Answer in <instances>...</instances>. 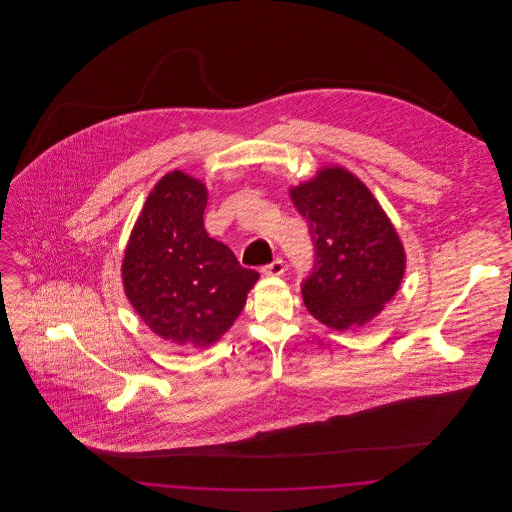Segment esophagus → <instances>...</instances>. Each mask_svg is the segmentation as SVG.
<instances>
[{
  "instance_id": "1",
  "label": "esophagus",
  "mask_w": 512,
  "mask_h": 512,
  "mask_svg": "<svg viewBox=\"0 0 512 512\" xmlns=\"http://www.w3.org/2000/svg\"><path fill=\"white\" fill-rule=\"evenodd\" d=\"M284 270H286V267H284L282 259H276L270 265H265V267L261 268V272L265 276H280V274H284Z\"/></svg>"
}]
</instances>
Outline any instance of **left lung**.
<instances>
[{
	"mask_svg": "<svg viewBox=\"0 0 512 512\" xmlns=\"http://www.w3.org/2000/svg\"><path fill=\"white\" fill-rule=\"evenodd\" d=\"M309 222L315 265L301 284L313 317L334 330L361 328L399 290L403 244L365 184L343 167H324L290 190Z\"/></svg>",
	"mask_w": 512,
	"mask_h": 512,
	"instance_id": "obj_1",
	"label": "left lung"
}]
</instances>
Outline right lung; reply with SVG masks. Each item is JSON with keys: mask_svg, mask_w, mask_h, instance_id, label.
I'll return each instance as SVG.
<instances>
[{"mask_svg": "<svg viewBox=\"0 0 512 512\" xmlns=\"http://www.w3.org/2000/svg\"><path fill=\"white\" fill-rule=\"evenodd\" d=\"M207 188L182 171L165 174L134 224L122 259L124 293L163 340L209 347L234 324L259 272L203 226Z\"/></svg>", "mask_w": 512, "mask_h": 512, "instance_id": "1", "label": "right lung"}]
</instances>
